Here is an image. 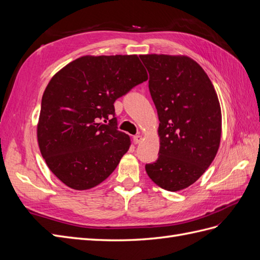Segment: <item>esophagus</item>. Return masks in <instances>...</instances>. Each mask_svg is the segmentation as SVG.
Masks as SVG:
<instances>
[{"label": "esophagus", "mask_w": 260, "mask_h": 260, "mask_svg": "<svg viewBox=\"0 0 260 260\" xmlns=\"http://www.w3.org/2000/svg\"><path fill=\"white\" fill-rule=\"evenodd\" d=\"M141 141H142V136L137 135V136L133 137V142H135V144H139Z\"/></svg>", "instance_id": "34e87169"}]
</instances>
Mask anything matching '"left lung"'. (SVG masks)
<instances>
[{
  "label": "left lung",
  "instance_id": "left-lung-1",
  "mask_svg": "<svg viewBox=\"0 0 260 260\" xmlns=\"http://www.w3.org/2000/svg\"><path fill=\"white\" fill-rule=\"evenodd\" d=\"M159 119L160 147L145 170L154 182L176 192L190 186L210 166L221 137V111L206 73L186 56L141 55Z\"/></svg>",
  "mask_w": 260,
  "mask_h": 260
}]
</instances>
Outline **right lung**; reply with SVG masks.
I'll list each match as a JSON object with an SVG mask.
<instances>
[{
	"instance_id": "1",
	"label": "right lung",
	"mask_w": 260,
	"mask_h": 260,
	"mask_svg": "<svg viewBox=\"0 0 260 260\" xmlns=\"http://www.w3.org/2000/svg\"><path fill=\"white\" fill-rule=\"evenodd\" d=\"M146 80L137 55L82 56L52 78L37 133L42 157L62 183L88 190L116 169L130 138L118 130L114 103Z\"/></svg>"
}]
</instances>
